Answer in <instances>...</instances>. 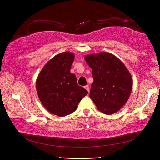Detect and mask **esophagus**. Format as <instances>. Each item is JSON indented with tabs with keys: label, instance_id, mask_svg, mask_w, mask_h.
Wrapping results in <instances>:
<instances>
[{
	"label": "esophagus",
	"instance_id": "obj_1",
	"mask_svg": "<svg viewBox=\"0 0 160 160\" xmlns=\"http://www.w3.org/2000/svg\"><path fill=\"white\" fill-rule=\"evenodd\" d=\"M84 88L88 91V92H89V90H90V88H89V87L88 86V85H86V86H85L84 87Z\"/></svg>",
	"mask_w": 160,
	"mask_h": 160
}]
</instances>
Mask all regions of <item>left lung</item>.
<instances>
[{"instance_id":"obj_1","label":"left lung","mask_w":160,"mask_h":160,"mask_svg":"<svg viewBox=\"0 0 160 160\" xmlns=\"http://www.w3.org/2000/svg\"><path fill=\"white\" fill-rule=\"evenodd\" d=\"M92 69L94 82L89 96L98 110L112 115L127 102L132 88L131 75L117 57L102 52L85 56Z\"/></svg>"}]
</instances>
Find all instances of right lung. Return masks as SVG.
<instances>
[{"mask_svg":"<svg viewBox=\"0 0 160 160\" xmlns=\"http://www.w3.org/2000/svg\"><path fill=\"white\" fill-rule=\"evenodd\" d=\"M75 55L64 52L49 60L40 71L36 88L42 105L49 112L64 117L73 112L87 90L77 83L70 72Z\"/></svg>","mask_w":160,"mask_h":160,"instance_id":"add662e5","label":"right lung"}]
</instances>
